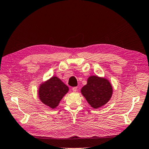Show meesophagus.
I'll use <instances>...</instances> for the list:
<instances>
[{
  "label": "esophagus",
  "instance_id": "obj_1",
  "mask_svg": "<svg viewBox=\"0 0 149 149\" xmlns=\"http://www.w3.org/2000/svg\"><path fill=\"white\" fill-rule=\"evenodd\" d=\"M77 89H78L77 87H73V88H72V90H73V92H76V91H77Z\"/></svg>",
  "mask_w": 149,
  "mask_h": 149
}]
</instances>
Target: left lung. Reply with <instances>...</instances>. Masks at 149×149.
<instances>
[{
  "label": "left lung",
  "instance_id": "obj_1",
  "mask_svg": "<svg viewBox=\"0 0 149 149\" xmlns=\"http://www.w3.org/2000/svg\"><path fill=\"white\" fill-rule=\"evenodd\" d=\"M81 93L90 106L98 109L109 102L113 89L107 79L93 75L88 78L87 84L81 89Z\"/></svg>",
  "mask_w": 149,
  "mask_h": 149
}]
</instances>
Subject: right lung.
<instances>
[{"label": "right lung", "mask_w": 149, "mask_h": 149, "mask_svg": "<svg viewBox=\"0 0 149 149\" xmlns=\"http://www.w3.org/2000/svg\"><path fill=\"white\" fill-rule=\"evenodd\" d=\"M68 91L69 88L57 76H53L40 84L38 96L45 105L55 109Z\"/></svg>", "instance_id": "1"}]
</instances>
